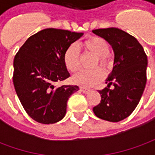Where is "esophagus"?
<instances>
[{"label":"esophagus","instance_id":"1","mask_svg":"<svg viewBox=\"0 0 155 155\" xmlns=\"http://www.w3.org/2000/svg\"><path fill=\"white\" fill-rule=\"evenodd\" d=\"M81 91H82L83 93H84V94H87V93H89V92L91 91V90H90V89H87V88L81 87Z\"/></svg>","mask_w":155,"mask_h":155}]
</instances>
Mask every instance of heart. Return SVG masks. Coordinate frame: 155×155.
Listing matches in <instances>:
<instances>
[{"label":"heart","instance_id":"obj_1","mask_svg":"<svg viewBox=\"0 0 155 155\" xmlns=\"http://www.w3.org/2000/svg\"><path fill=\"white\" fill-rule=\"evenodd\" d=\"M85 51L91 52L96 56L94 66L98 64L104 69H110L113 61L108 53L110 52V45L104 38L100 36H92L79 45ZM64 64L68 71L75 72L80 68V53L74 45H71L64 51ZM104 77V71L101 67L93 70H83L73 76L74 84L83 87H91L99 83Z\"/></svg>","mask_w":155,"mask_h":155}]
</instances>
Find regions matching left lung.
<instances>
[{
	"instance_id": "1",
	"label": "left lung",
	"mask_w": 155,
	"mask_h": 155,
	"mask_svg": "<svg viewBox=\"0 0 155 155\" xmlns=\"http://www.w3.org/2000/svg\"><path fill=\"white\" fill-rule=\"evenodd\" d=\"M112 46L114 67L106 79L108 87L99 91L101 103L93 108L94 114L102 120L119 122L130 116L139 104L146 84L147 55L140 42L118 28L94 30ZM113 84V90L109 86Z\"/></svg>"
}]
</instances>
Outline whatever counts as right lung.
I'll list each match as a JSON object with an SVG mask.
<instances>
[{"instance_id":"1","label":"right lung","mask_w":155,"mask_h":155,"mask_svg":"<svg viewBox=\"0 0 155 155\" xmlns=\"http://www.w3.org/2000/svg\"><path fill=\"white\" fill-rule=\"evenodd\" d=\"M84 35L47 28L29 37L14 59L13 83L29 116L45 124L56 123L66 113L67 101L79 91L77 85L56 87V82L70 77L64 54Z\"/></svg>"}]
</instances>
